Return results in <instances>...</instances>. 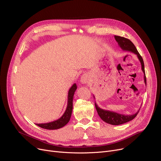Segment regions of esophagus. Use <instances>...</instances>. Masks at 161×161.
I'll use <instances>...</instances> for the list:
<instances>
[{"mask_svg": "<svg viewBox=\"0 0 161 161\" xmlns=\"http://www.w3.org/2000/svg\"><path fill=\"white\" fill-rule=\"evenodd\" d=\"M90 77L88 74H84L81 78V83H87L89 81Z\"/></svg>", "mask_w": 161, "mask_h": 161, "instance_id": "obj_1", "label": "esophagus"}]
</instances>
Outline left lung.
<instances>
[{
  "label": "left lung",
  "mask_w": 161,
  "mask_h": 161,
  "mask_svg": "<svg viewBox=\"0 0 161 161\" xmlns=\"http://www.w3.org/2000/svg\"><path fill=\"white\" fill-rule=\"evenodd\" d=\"M114 37L118 44H119L120 47L123 51H128V52L134 53V54H136L137 55L142 65V70L143 74H144V82L146 85V73H145V69H144V63H143V58L140 55V53H138L136 47H135V46L134 45L132 42L127 38L121 37L119 36H114ZM95 104V108L97 109V113L101 119L106 123L110 125H119L124 124L125 123H127L132 120L137 115V114L140 111V109H139V110L136 114H134L133 115H123V114H120L114 112L106 110V109L105 110V109L99 108L97 106L96 103Z\"/></svg>",
  "instance_id": "1"
}]
</instances>
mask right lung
I'll return each mask as SVG.
<instances>
[{"label": "right lung", "instance_id": "add662e5", "mask_svg": "<svg viewBox=\"0 0 161 161\" xmlns=\"http://www.w3.org/2000/svg\"><path fill=\"white\" fill-rule=\"evenodd\" d=\"M77 89V86L76 84H73V86L70 87L68 93V103L67 107L64 114L57 120L53 121L52 122H49L47 123H40L36 124L41 128L48 130H55L63 127L68 123L69 122L70 119V117L72 115V108H73V98L74 95V92L75 90Z\"/></svg>", "mask_w": 161, "mask_h": 161}]
</instances>
